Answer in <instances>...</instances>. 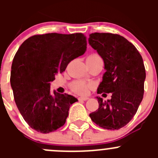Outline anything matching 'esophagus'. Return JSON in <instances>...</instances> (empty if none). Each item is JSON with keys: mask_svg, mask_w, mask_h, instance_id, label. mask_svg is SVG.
Masks as SVG:
<instances>
[{"mask_svg": "<svg viewBox=\"0 0 158 158\" xmlns=\"http://www.w3.org/2000/svg\"><path fill=\"white\" fill-rule=\"evenodd\" d=\"M89 99L88 97H79V101H87Z\"/></svg>", "mask_w": 158, "mask_h": 158, "instance_id": "34e87169", "label": "esophagus"}]
</instances>
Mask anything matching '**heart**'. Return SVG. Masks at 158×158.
I'll return each instance as SVG.
<instances>
[{"label": "heart", "instance_id": "1", "mask_svg": "<svg viewBox=\"0 0 158 158\" xmlns=\"http://www.w3.org/2000/svg\"><path fill=\"white\" fill-rule=\"evenodd\" d=\"M91 56H98L96 55V54H93V55H91ZM70 87H71L72 90L73 92H76L78 94L84 95V94H86L89 92V89L92 87V85L91 83L84 82V81L76 80L72 82Z\"/></svg>", "mask_w": 158, "mask_h": 158}]
</instances>
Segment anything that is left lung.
Masks as SVG:
<instances>
[{"instance_id":"left-lung-1","label":"left lung","mask_w":158,"mask_h":158,"mask_svg":"<svg viewBox=\"0 0 158 158\" xmlns=\"http://www.w3.org/2000/svg\"><path fill=\"white\" fill-rule=\"evenodd\" d=\"M89 44L102 58L106 69L97 93H111L107 102L96 97L98 109L89 116L99 127L118 130L133 118L142 101L146 78L143 59L136 47L118 34L91 33Z\"/></svg>"}]
</instances>
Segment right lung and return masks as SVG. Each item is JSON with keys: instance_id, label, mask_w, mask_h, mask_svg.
<instances>
[{"instance_id": "add662e5", "label": "right lung", "mask_w": 158, "mask_h": 158, "mask_svg": "<svg viewBox=\"0 0 158 158\" xmlns=\"http://www.w3.org/2000/svg\"><path fill=\"white\" fill-rule=\"evenodd\" d=\"M86 39L81 33L34 35L24 41L14 57L10 85L14 100L27 123L47 134L63 126L76 98L50 92V82L65 71L70 61L86 51Z\"/></svg>"}]
</instances>
